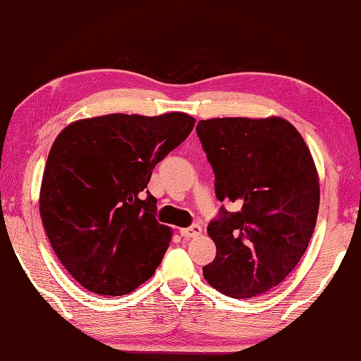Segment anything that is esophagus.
<instances>
[{"instance_id": "esophagus-1", "label": "esophagus", "mask_w": 361, "mask_h": 361, "mask_svg": "<svg viewBox=\"0 0 361 361\" xmlns=\"http://www.w3.org/2000/svg\"><path fill=\"white\" fill-rule=\"evenodd\" d=\"M200 234H202V227H200L198 224H192L190 227H184V229H180V235L185 238L198 237Z\"/></svg>"}]
</instances>
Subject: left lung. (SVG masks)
I'll use <instances>...</instances> for the list:
<instances>
[{"label": "left lung", "instance_id": "obj_1", "mask_svg": "<svg viewBox=\"0 0 361 361\" xmlns=\"http://www.w3.org/2000/svg\"><path fill=\"white\" fill-rule=\"evenodd\" d=\"M197 134L213 166L223 207L208 224L216 258L203 268L209 286L232 298L269 292L307 250L319 208V180L312 153L289 121L216 118Z\"/></svg>", "mask_w": 361, "mask_h": 361}]
</instances>
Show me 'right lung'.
<instances>
[{
  "label": "right lung",
  "mask_w": 361,
  "mask_h": 361,
  "mask_svg": "<svg viewBox=\"0 0 361 361\" xmlns=\"http://www.w3.org/2000/svg\"><path fill=\"white\" fill-rule=\"evenodd\" d=\"M185 113L80 119L49 149L40 216L68 273L98 295H126L148 281L173 231L159 224L145 190L161 159L190 134Z\"/></svg>",
  "instance_id": "obj_1"
}]
</instances>
